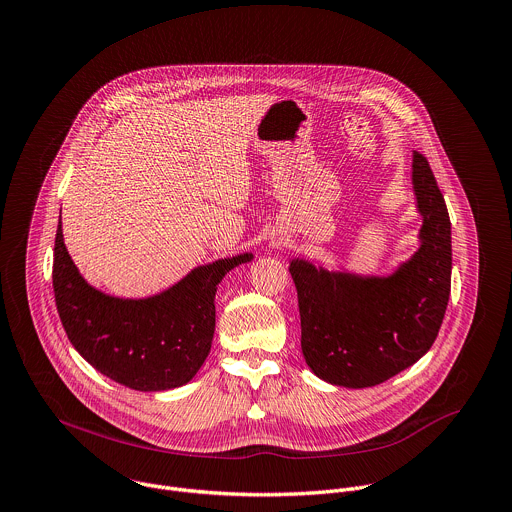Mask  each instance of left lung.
<instances>
[{"label": "left lung", "mask_w": 512, "mask_h": 512, "mask_svg": "<svg viewBox=\"0 0 512 512\" xmlns=\"http://www.w3.org/2000/svg\"><path fill=\"white\" fill-rule=\"evenodd\" d=\"M412 183L422 215L420 249L390 277L331 273L293 259L301 352L335 386H378L416 364L442 325L452 273L450 217L432 168L414 152Z\"/></svg>", "instance_id": "left-lung-1"}]
</instances>
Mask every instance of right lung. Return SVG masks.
<instances>
[{
    "mask_svg": "<svg viewBox=\"0 0 512 512\" xmlns=\"http://www.w3.org/2000/svg\"><path fill=\"white\" fill-rule=\"evenodd\" d=\"M251 253L193 269L148 299H118L90 287L68 255L62 223L54 243V295L78 354L110 380L140 392L179 388L211 352L217 285Z\"/></svg>",
    "mask_w": 512,
    "mask_h": 512,
    "instance_id": "right-lung-1",
    "label": "right lung"
}]
</instances>
